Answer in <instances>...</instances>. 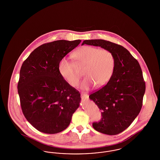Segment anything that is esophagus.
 Wrapping results in <instances>:
<instances>
[{
    "label": "esophagus",
    "instance_id": "34e87169",
    "mask_svg": "<svg viewBox=\"0 0 160 160\" xmlns=\"http://www.w3.org/2000/svg\"><path fill=\"white\" fill-rule=\"evenodd\" d=\"M81 97L82 98H89V95L88 94H86L85 93H83V92L81 93Z\"/></svg>",
    "mask_w": 160,
    "mask_h": 160
}]
</instances>
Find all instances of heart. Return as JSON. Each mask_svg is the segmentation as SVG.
Wrapping results in <instances>:
<instances>
[{"label": "heart", "instance_id": "b5f03b06", "mask_svg": "<svg viewBox=\"0 0 160 160\" xmlns=\"http://www.w3.org/2000/svg\"><path fill=\"white\" fill-rule=\"evenodd\" d=\"M74 56L79 63L85 65L84 73L86 76L81 84V88L88 90L95 84L101 87L110 80L114 71V56L106 49L92 46H83L74 53ZM62 77L72 86L79 83L81 74L76 69L73 63L67 59H63L59 66Z\"/></svg>", "mask_w": 160, "mask_h": 160}]
</instances>
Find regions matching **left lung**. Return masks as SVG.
<instances>
[{"instance_id": "left-lung-1", "label": "left lung", "mask_w": 160, "mask_h": 160, "mask_svg": "<svg viewBox=\"0 0 160 160\" xmlns=\"http://www.w3.org/2000/svg\"><path fill=\"white\" fill-rule=\"evenodd\" d=\"M98 46L110 51L115 65L108 82L89 95L102 111V118L93 128L107 135H116L127 129L139 114L146 86L138 61L123 47L104 39L84 40L82 45Z\"/></svg>"}]
</instances>
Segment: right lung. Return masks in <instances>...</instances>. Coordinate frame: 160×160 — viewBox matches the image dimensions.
<instances>
[{
  "label": "right lung",
  "instance_id": "right-lung-1",
  "mask_svg": "<svg viewBox=\"0 0 160 160\" xmlns=\"http://www.w3.org/2000/svg\"><path fill=\"white\" fill-rule=\"evenodd\" d=\"M80 42L58 40L44 44L23 62L17 86L22 110L40 132L56 134L66 129L80 106V93L61 76L59 66Z\"/></svg>",
  "mask_w": 160,
  "mask_h": 160
}]
</instances>
